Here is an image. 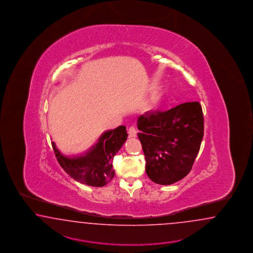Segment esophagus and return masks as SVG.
I'll list each match as a JSON object with an SVG mask.
<instances>
[{"label":"esophagus","mask_w":253,"mask_h":253,"mask_svg":"<svg viewBox=\"0 0 253 253\" xmlns=\"http://www.w3.org/2000/svg\"><path fill=\"white\" fill-rule=\"evenodd\" d=\"M128 134H129V136L130 137H136L137 130L136 129H135V127L130 126V128L128 129Z\"/></svg>","instance_id":"34e87169"}]
</instances>
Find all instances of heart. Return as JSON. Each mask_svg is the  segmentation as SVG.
<instances>
[{
	"label": "heart",
	"instance_id": "b5f03b06",
	"mask_svg": "<svg viewBox=\"0 0 253 253\" xmlns=\"http://www.w3.org/2000/svg\"><path fill=\"white\" fill-rule=\"evenodd\" d=\"M162 103V95L158 93L157 95L152 96L150 100L147 103V109L149 111H157L160 109Z\"/></svg>",
	"mask_w": 253,
	"mask_h": 253
}]
</instances>
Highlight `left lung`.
I'll list each match as a JSON object with an SVG mask.
<instances>
[{
	"label": "left lung",
	"instance_id": "1",
	"mask_svg": "<svg viewBox=\"0 0 253 253\" xmlns=\"http://www.w3.org/2000/svg\"><path fill=\"white\" fill-rule=\"evenodd\" d=\"M145 171L155 183L170 185L191 171L204 137L200 103L180 104L167 111H148L138 118Z\"/></svg>",
	"mask_w": 253,
	"mask_h": 253
}]
</instances>
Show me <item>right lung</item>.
Returning a JSON list of instances; mask_svg holds the SVG:
<instances>
[{
	"label": "right lung",
	"mask_w": 253,
	"mask_h": 253,
	"mask_svg": "<svg viewBox=\"0 0 253 253\" xmlns=\"http://www.w3.org/2000/svg\"><path fill=\"white\" fill-rule=\"evenodd\" d=\"M128 133L125 126L105 131L98 142L85 154L78 157L63 156L57 149L54 142L52 148L59 164L71 178L83 184L102 187L114 177L112 169L113 157L127 140Z\"/></svg>",
	"instance_id": "1"
}]
</instances>
